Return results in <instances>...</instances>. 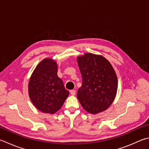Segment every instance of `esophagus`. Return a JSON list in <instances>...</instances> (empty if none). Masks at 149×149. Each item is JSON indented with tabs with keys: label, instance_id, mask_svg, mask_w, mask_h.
Instances as JSON below:
<instances>
[{
	"label": "esophagus",
	"instance_id": "34e87169",
	"mask_svg": "<svg viewBox=\"0 0 149 149\" xmlns=\"http://www.w3.org/2000/svg\"><path fill=\"white\" fill-rule=\"evenodd\" d=\"M70 92H71V94L72 95H75V94H76V91L74 90V89H72V90H71Z\"/></svg>",
	"mask_w": 149,
	"mask_h": 149
}]
</instances>
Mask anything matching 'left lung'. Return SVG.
<instances>
[{"mask_svg":"<svg viewBox=\"0 0 149 149\" xmlns=\"http://www.w3.org/2000/svg\"><path fill=\"white\" fill-rule=\"evenodd\" d=\"M82 86L77 97L82 108L97 114L107 109L116 96L117 78L113 67L102 56L86 53L77 58Z\"/></svg>","mask_w":149,"mask_h":149,"instance_id":"left-lung-1","label":"left lung"}]
</instances>
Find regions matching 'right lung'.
<instances>
[{
    "label": "right lung",
    "mask_w": 149,
    "mask_h": 149,
    "mask_svg": "<svg viewBox=\"0 0 149 149\" xmlns=\"http://www.w3.org/2000/svg\"><path fill=\"white\" fill-rule=\"evenodd\" d=\"M57 71L56 62L45 58L36 67L30 78V99L36 108L43 113H55L69 95Z\"/></svg>",
    "instance_id": "1"
}]
</instances>
